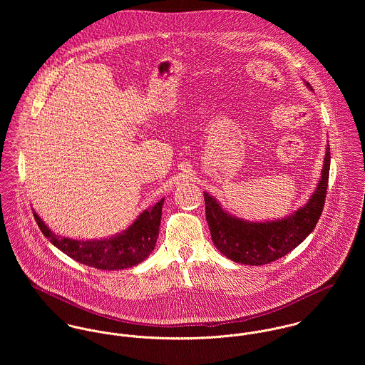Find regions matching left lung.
<instances>
[{"label":"left lung","instance_id":"left-lung-1","mask_svg":"<svg viewBox=\"0 0 365 365\" xmlns=\"http://www.w3.org/2000/svg\"><path fill=\"white\" fill-rule=\"evenodd\" d=\"M312 91V86L304 81ZM330 170V146L326 145L323 167L316 188L302 207L289 215L268 220H247L222 208L204 192L205 215L212 242L229 260L246 265H264L278 260L299 246L314 229L324 207Z\"/></svg>","mask_w":365,"mask_h":365}]
</instances>
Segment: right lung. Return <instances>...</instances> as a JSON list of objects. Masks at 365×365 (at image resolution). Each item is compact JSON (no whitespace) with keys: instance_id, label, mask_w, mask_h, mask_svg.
Instances as JSON below:
<instances>
[{"instance_id":"right-lung-1","label":"right lung","mask_w":365,"mask_h":365,"mask_svg":"<svg viewBox=\"0 0 365 365\" xmlns=\"http://www.w3.org/2000/svg\"><path fill=\"white\" fill-rule=\"evenodd\" d=\"M164 198L145 209L120 233L101 239H73L54 233L35 212L34 216L42 233L60 252L84 265L105 271L130 268L146 260L156 246Z\"/></svg>"}]
</instances>
